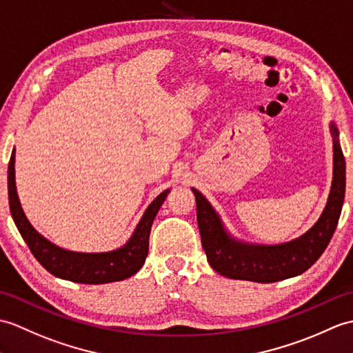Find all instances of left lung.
I'll use <instances>...</instances> for the list:
<instances>
[{
  "label": "left lung",
  "instance_id": "obj_1",
  "mask_svg": "<svg viewBox=\"0 0 353 353\" xmlns=\"http://www.w3.org/2000/svg\"><path fill=\"white\" fill-rule=\"evenodd\" d=\"M332 134V184L326 205L319 221L301 237L279 245H256L240 240L226 230L213 205L203 194L192 189L196 198V217L202 248L207 260L219 275L252 281V283H278L302 275L323 254L339 223L344 190H346V161L340 146L339 128L331 121Z\"/></svg>",
  "mask_w": 353,
  "mask_h": 353
}]
</instances>
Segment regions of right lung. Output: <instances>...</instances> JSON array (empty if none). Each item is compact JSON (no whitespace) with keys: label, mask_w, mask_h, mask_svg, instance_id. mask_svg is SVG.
Here are the masks:
<instances>
[{"label":"right lung","mask_w":353,"mask_h":353,"mask_svg":"<svg viewBox=\"0 0 353 353\" xmlns=\"http://www.w3.org/2000/svg\"><path fill=\"white\" fill-rule=\"evenodd\" d=\"M7 187H9L12 217L31 254L54 276L78 284L116 283V281L132 276L142 269L148 249H150L152 222L170 192V189L161 192L148 205L131 237L122 246L107 250V252H77V250L54 245L52 241L43 237L23 213L17 192V181H14V148L9 161V170H7Z\"/></svg>","instance_id":"obj_1"}]
</instances>
